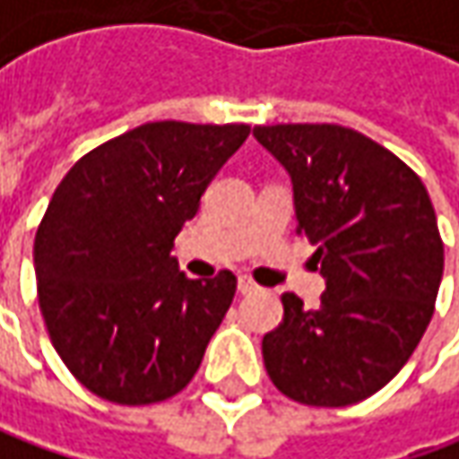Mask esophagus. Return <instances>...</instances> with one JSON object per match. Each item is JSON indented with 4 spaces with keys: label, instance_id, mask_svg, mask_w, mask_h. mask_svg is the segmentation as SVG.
Listing matches in <instances>:
<instances>
[{
    "label": "esophagus",
    "instance_id": "34e87169",
    "mask_svg": "<svg viewBox=\"0 0 459 459\" xmlns=\"http://www.w3.org/2000/svg\"><path fill=\"white\" fill-rule=\"evenodd\" d=\"M256 290H259V285H256L251 277H247V274H241V277H238V292L249 295V292H256Z\"/></svg>",
    "mask_w": 459,
    "mask_h": 459
}]
</instances>
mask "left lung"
Segmentation results:
<instances>
[{
  "label": "left lung",
  "instance_id": "8db88e82",
  "mask_svg": "<svg viewBox=\"0 0 459 459\" xmlns=\"http://www.w3.org/2000/svg\"><path fill=\"white\" fill-rule=\"evenodd\" d=\"M254 135L288 169L298 233L326 277L316 308L282 295V324L262 339L269 380L306 406L359 403L409 362L434 313L445 244L429 192L395 153L344 126Z\"/></svg>",
  "mask_w": 459,
  "mask_h": 459
}]
</instances>
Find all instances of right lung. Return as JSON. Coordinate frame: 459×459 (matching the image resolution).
<instances>
[{
    "instance_id": "obj_1",
    "label": "right lung",
    "mask_w": 459,
    "mask_h": 459,
    "mask_svg": "<svg viewBox=\"0 0 459 459\" xmlns=\"http://www.w3.org/2000/svg\"><path fill=\"white\" fill-rule=\"evenodd\" d=\"M249 126L159 120L82 156L35 233L38 303L71 375L120 406L187 388L236 295V274L190 280L171 256Z\"/></svg>"
}]
</instances>
